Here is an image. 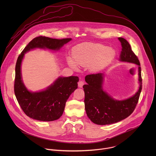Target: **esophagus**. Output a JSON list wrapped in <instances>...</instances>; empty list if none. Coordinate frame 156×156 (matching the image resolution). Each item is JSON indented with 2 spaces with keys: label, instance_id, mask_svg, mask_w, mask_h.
<instances>
[{
  "label": "esophagus",
  "instance_id": "esophagus-1",
  "mask_svg": "<svg viewBox=\"0 0 156 156\" xmlns=\"http://www.w3.org/2000/svg\"><path fill=\"white\" fill-rule=\"evenodd\" d=\"M78 86L80 87H83V86L84 84V82L83 81V80H80V81H79V82H78Z\"/></svg>",
  "mask_w": 156,
  "mask_h": 156
}]
</instances>
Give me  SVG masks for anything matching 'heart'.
Here are the masks:
<instances>
[{
    "label": "heart",
    "mask_w": 156,
    "mask_h": 156,
    "mask_svg": "<svg viewBox=\"0 0 156 156\" xmlns=\"http://www.w3.org/2000/svg\"><path fill=\"white\" fill-rule=\"evenodd\" d=\"M106 48L100 44L85 42L76 46L73 50V58L69 57L67 62L71 67L78 69V65L90 66L91 71L102 69L113 60L115 51L111 48Z\"/></svg>",
    "instance_id": "1"
}]
</instances>
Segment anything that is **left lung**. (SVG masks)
Returning a JSON list of instances; mask_svg holds the SVG:
<instances>
[{"mask_svg":"<svg viewBox=\"0 0 156 156\" xmlns=\"http://www.w3.org/2000/svg\"><path fill=\"white\" fill-rule=\"evenodd\" d=\"M122 44L120 60L138 65L140 87L132 97L119 101L113 99L103 90L104 74L87 75L85 77L86 84L83 85L84 91V107L86 114L94 123L109 125L120 122L134 111L142 90V78L140 63L137 56L131 50L128 42L123 37H119Z\"/></svg>","mask_w":156,"mask_h":156,"instance_id":"8db88e82","label":"left lung"}]
</instances>
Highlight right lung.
<instances>
[{
  "mask_svg": "<svg viewBox=\"0 0 156 156\" xmlns=\"http://www.w3.org/2000/svg\"><path fill=\"white\" fill-rule=\"evenodd\" d=\"M71 40V38L57 39L38 36L31 41L18 56L15 66L14 92L20 106L29 117L44 122L58 119L63 114L66 101L78 87L79 78L59 77L45 90L29 91L21 74V64L25 54L36 48L58 51Z\"/></svg>",
  "mask_w": 156,
  "mask_h": 156,
  "instance_id": "obj_1",
  "label": "right lung"
}]
</instances>
